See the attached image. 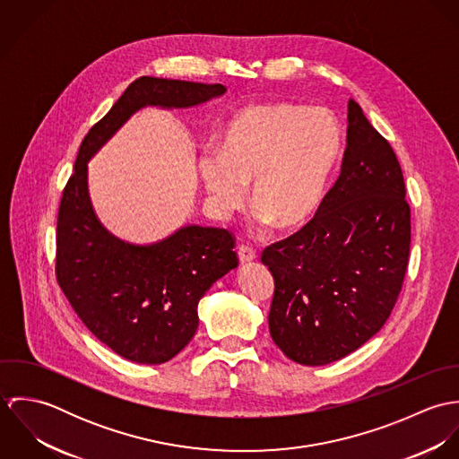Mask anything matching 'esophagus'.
<instances>
[{
    "label": "esophagus",
    "instance_id": "obj_1",
    "mask_svg": "<svg viewBox=\"0 0 459 459\" xmlns=\"http://www.w3.org/2000/svg\"><path fill=\"white\" fill-rule=\"evenodd\" d=\"M238 260L240 263H251L256 260V251L249 246H240L238 247Z\"/></svg>",
    "mask_w": 459,
    "mask_h": 459
}]
</instances>
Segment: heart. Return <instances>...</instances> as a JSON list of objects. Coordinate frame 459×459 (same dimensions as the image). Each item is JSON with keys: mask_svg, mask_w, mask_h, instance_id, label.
<instances>
[{"mask_svg": "<svg viewBox=\"0 0 459 459\" xmlns=\"http://www.w3.org/2000/svg\"><path fill=\"white\" fill-rule=\"evenodd\" d=\"M339 153L341 129L325 108L262 102L230 120L219 153L201 155L199 173L219 213L238 210L253 184L260 222L295 230L320 210Z\"/></svg>", "mask_w": 459, "mask_h": 459, "instance_id": "1", "label": "heart"}]
</instances>
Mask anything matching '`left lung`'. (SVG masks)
Returning <instances> with one entry per match:
<instances>
[{"mask_svg": "<svg viewBox=\"0 0 459 459\" xmlns=\"http://www.w3.org/2000/svg\"><path fill=\"white\" fill-rule=\"evenodd\" d=\"M389 141L348 102L341 173L316 215L268 246V327L286 357L325 366L360 348L393 313L410 255V204Z\"/></svg>", "mask_w": 459, "mask_h": 459, "instance_id": "8db88e82", "label": "left lung"}]
</instances>
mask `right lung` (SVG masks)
Returning a JSON list of instances; mask_svg holds the SVG:
<instances>
[{
    "mask_svg": "<svg viewBox=\"0 0 459 459\" xmlns=\"http://www.w3.org/2000/svg\"><path fill=\"white\" fill-rule=\"evenodd\" d=\"M226 91L222 84L143 75L84 135L58 210L56 279L72 309L115 353L162 364L195 337L197 302L238 264L235 237L222 228L186 226L134 246L111 235L88 195V160L144 106L193 108Z\"/></svg>",
    "mask_w": 459,
    "mask_h": 459,
    "instance_id": "add662e5",
    "label": "right lung"
}]
</instances>
